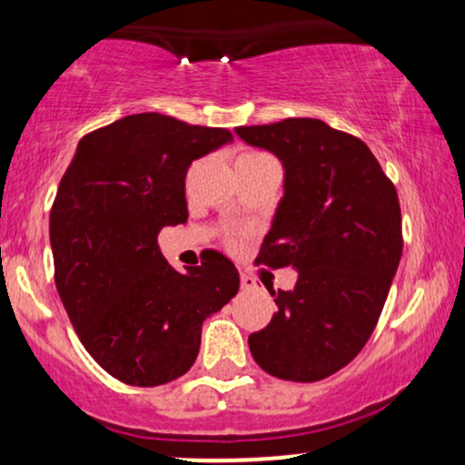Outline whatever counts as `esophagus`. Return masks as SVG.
Listing matches in <instances>:
<instances>
[{
	"label": "esophagus",
	"mask_w": 465,
	"mask_h": 465,
	"mask_svg": "<svg viewBox=\"0 0 465 465\" xmlns=\"http://www.w3.org/2000/svg\"><path fill=\"white\" fill-rule=\"evenodd\" d=\"M240 286H242V291H255V288H258V282H255L249 273H242L240 275Z\"/></svg>",
	"instance_id": "34e87169"
}]
</instances>
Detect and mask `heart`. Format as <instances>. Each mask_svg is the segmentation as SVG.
<instances>
[{
    "instance_id": "obj_1",
    "label": "heart",
    "mask_w": 465,
    "mask_h": 465,
    "mask_svg": "<svg viewBox=\"0 0 465 465\" xmlns=\"http://www.w3.org/2000/svg\"><path fill=\"white\" fill-rule=\"evenodd\" d=\"M262 154H264V153H258V151H242V153L238 154V159H253V157H262ZM229 242L236 244V240L229 238Z\"/></svg>"
}]
</instances>
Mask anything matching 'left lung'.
<instances>
[{"instance_id": "obj_1", "label": "left lung", "mask_w": 465, "mask_h": 465, "mask_svg": "<svg viewBox=\"0 0 465 465\" xmlns=\"http://www.w3.org/2000/svg\"><path fill=\"white\" fill-rule=\"evenodd\" d=\"M284 165V196L255 262L292 266V291L249 336L255 362L282 381L317 382L365 348L402 255L396 185L365 142L312 117L238 126Z\"/></svg>"}]
</instances>
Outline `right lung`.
Segmentation results:
<instances>
[{"instance_id":"right-lung-1","label":"right lung","mask_w":465,"mask_h":465,"mask_svg":"<svg viewBox=\"0 0 465 465\" xmlns=\"http://www.w3.org/2000/svg\"><path fill=\"white\" fill-rule=\"evenodd\" d=\"M232 140L227 129L170 115H126L87 133L58 183L56 291L84 350L126 385L183 376L203 322L238 292V269L218 251L179 273L157 244L163 227L188 221L190 163Z\"/></svg>"}]
</instances>
